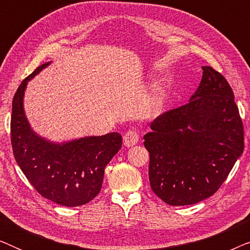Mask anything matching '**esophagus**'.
<instances>
[{"label": "esophagus", "mask_w": 250, "mask_h": 250, "mask_svg": "<svg viewBox=\"0 0 250 250\" xmlns=\"http://www.w3.org/2000/svg\"><path fill=\"white\" fill-rule=\"evenodd\" d=\"M138 142H139V134L135 131L126 132L124 138H123V143H124V146H127V148L135 146Z\"/></svg>", "instance_id": "obj_1"}]
</instances>
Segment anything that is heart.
I'll return each instance as SVG.
<instances>
[{
    "label": "heart",
    "instance_id": "b5f03b06",
    "mask_svg": "<svg viewBox=\"0 0 250 250\" xmlns=\"http://www.w3.org/2000/svg\"><path fill=\"white\" fill-rule=\"evenodd\" d=\"M166 97L162 87H155L150 94L142 101L140 111L146 117H151L163 110L165 105Z\"/></svg>",
    "mask_w": 250,
    "mask_h": 250
}]
</instances>
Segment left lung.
Returning <instances> with one entry per match:
<instances>
[{"mask_svg": "<svg viewBox=\"0 0 250 250\" xmlns=\"http://www.w3.org/2000/svg\"><path fill=\"white\" fill-rule=\"evenodd\" d=\"M189 102L156 118L143 136L153 192L172 206L213 196L244 152V126L232 88L204 66Z\"/></svg>", "mask_w": 250, "mask_h": 250, "instance_id": "1", "label": "left lung"}]
</instances>
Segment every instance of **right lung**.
Returning a JSON list of instances; mask_svg holds the SVG:
<instances>
[{
  "label": "right lung",
  "mask_w": 250,
  "mask_h": 250,
  "mask_svg": "<svg viewBox=\"0 0 250 250\" xmlns=\"http://www.w3.org/2000/svg\"><path fill=\"white\" fill-rule=\"evenodd\" d=\"M51 63L37 67L13 97V155L27 180L44 198L67 207L82 206L100 192L105 166L122 148V135L111 132L56 142L34 131L23 107L25 92L28 82Z\"/></svg>",
  "instance_id": "add662e5"
}]
</instances>
